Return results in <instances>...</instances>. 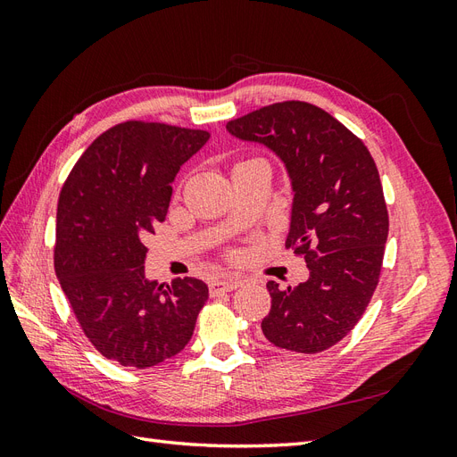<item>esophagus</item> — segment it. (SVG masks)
<instances>
[{
	"label": "esophagus",
	"mask_w": 457,
	"mask_h": 457,
	"mask_svg": "<svg viewBox=\"0 0 457 457\" xmlns=\"http://www.w3.org/2000/svg\"><path fill=\"white\" fill-rule=\"evenodd\" d=\"M240 284H242L240 280H234V278H217L210 284V294L217 295L223 292H232V289H237Z\"/></svg>",
	"instance_id": "34e87169"
}]
</instances>
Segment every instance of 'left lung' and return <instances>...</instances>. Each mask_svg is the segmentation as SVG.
Segmentation results:
<instances>
[{"label":"left lung","mask_w":457,"mask_h":457,"mask_svg":"<svg viewBox=\"0 0 457 457\" xmlns=\"http://www.w3.org/2000/svg\"><path fill=\"white\" fill-rule=\"evenodd\" d=\"M227 129L284 162L294 190L286 247L311 272L286 289L267 284L262 336L286 351L322 353L361 320L379 282L389 213L376 162L341 121L303 101L262 106Z\"/></svg>","instance_id":"8db88e82"}]
</instances>
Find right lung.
<instances>
[{"label":"right lung","instance_id":"1","mask_svg":"<svg viewBox=\"0 0 457 457\" xmlns=\"http://www.w3.org/2000/svg\"><path fill=\"white\" fill-rule=\"evenodd\" d=\"M210 139L202 129L123 121L87 146L61 190L54 272L93 347L150 368L185 349L207 301L198 278L145 276L146 240L168 215L181 165Z\"/></svg>","mask_w":457,"mask_h":457}]
</instances>
